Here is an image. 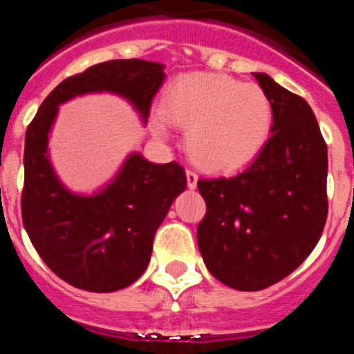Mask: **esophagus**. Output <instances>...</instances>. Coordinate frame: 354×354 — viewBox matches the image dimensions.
<instances>
[{
    "instance_id": "esophagus-1",
    "label": "esophagus",
    "mask_w": 354,
    "mask_h": 354,
    "mask_svg": "<svg viewBox=\"0 0 354 354\" xmlns=\"http://www.w3.org/2000/svg\"><path fill=\"white\" fill-rule=\"evenodd\" d=\"M185 176H187L189 189H196V185H198V174L192 169H185Z\"/></svg>"
}]
</instances>
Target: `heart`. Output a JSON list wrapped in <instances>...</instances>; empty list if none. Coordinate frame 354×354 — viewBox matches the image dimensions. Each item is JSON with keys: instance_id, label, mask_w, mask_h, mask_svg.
<instances>
[{"instance_id": "b5f03b06", "label": "heart", "mask_w": 354, "mask_h": 354, "mask_svg": "<svg viewBox=\"0 0 354 354\" xmlns=\"http://www.w3.org/2000/svg\"><path fill=\"white\" fill-rule=\"evenodd\" d=\"M162 111L155 118L156 133H167V121L185 127V148L211 169L249 162L272 127V104L261 86L214 73L176 80L163 95Z\"/></svg>"}]
</instances>
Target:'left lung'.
Segmentation results:
<instances>
[{
  "label": "left lung",
  "mask_w": 354,
  "mask_h": 354,
  "mask_svg": "<svg viewBox=\"0 0 354 354\" xmlns=\"http://www.w3.org/2000/svg\"><path fill=\"white\" fill-rule=\"evenodd\" d=\"M254 76L272 104L271 138L245 169L198 180L199 252L218 281L240 291L291 274L327 220V145L310 105L266 73Z\"/></svg>",
  "instance_id": "1"
}]
</instances>
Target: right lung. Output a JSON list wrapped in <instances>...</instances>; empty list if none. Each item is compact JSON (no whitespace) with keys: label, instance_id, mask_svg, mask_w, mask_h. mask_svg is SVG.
Returning a JSON list of instances; mask_svg holds the SVG:
<instances>
[{"label":"right lung","instance_id":"1","mask_svg":"<svg viewBox=\"0 0 354 354\" xmlns=\"http://www.w3.org/2000/svg\"><path fill=\"white\" fill-rule=\"evenodd\" d=\"M165 80L163 64L114 59L61 82L25 133L21 220L47 268L80 290L109 293L136 281L150 262L155 232L187 185L177 162L151 163L140 153L93 196L68 191L50 165L47 141L64 102L85 93L126 98L147 121Z\"/></svg>","mask_w":354,"mask_h":354}]
</instances>
